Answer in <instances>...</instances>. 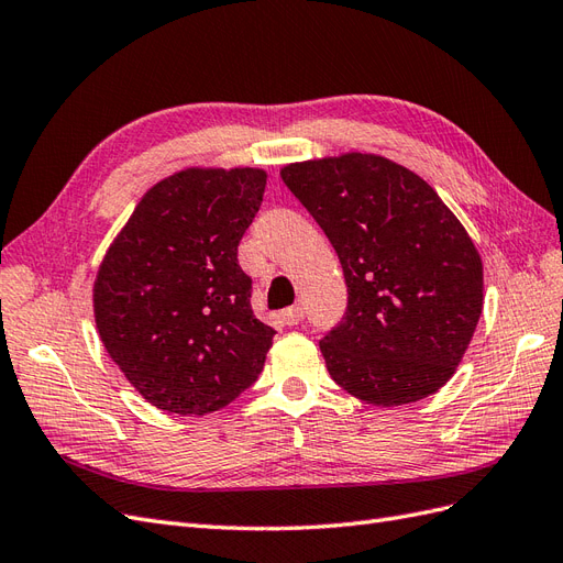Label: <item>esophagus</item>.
<instances>
[{"label": "esophagus", "mask_w": 563, "mask_h": 563, "mask_svg": "<svg viewBox=\"0 0 563 563\" xmlns=\"http://www.w3.org/2000/svg\"><path fill=\"white\" fill-rule=\"evenodd\" d=\"M302 317H305V312H302V308H298V305H294V308H286L282 312V319L286 327H296V323L302 321Z\"/></svg>", "instance_id": "obj_1"}]
</instances>
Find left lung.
<instances>
[{
	"mask_svg": "<svg viewBox=\"0 0 563 563\" xmlns=\"http://www.w3.org/2000/svg\"><path fill=\"white\" fill-rule=\"evenodd\" d=\"M329 236L347 310L319 347L331 378L373 406L434 395L455 373L484 308V267L432 187L378 155L282 168Z\"/></svg>",
	"mask_w": 563,
	"mask_h": 563,
	"instance_id": "left-lung-1",
	"label": "left lung"
}]
</instances>
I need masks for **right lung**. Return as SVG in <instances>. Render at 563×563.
<instances>
[{"instance_id": "add662e5", "label": "right lung", "mask_w": 563, "mask_h": 563, "mask_svg": "<svg viewBox=\"0 0 563 563\" xmlns=\"http://www.w3.org/2000/svg\"><path fill=\"white\" fill-rule=\"evenodd\" d=\"M265 183L261 168H187L164 178L98 269L100 340L162 411L213 413L261 376L277 331L251 310L253 286L236 246Z\"/></svg>"}]
</instances>
